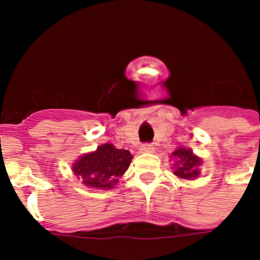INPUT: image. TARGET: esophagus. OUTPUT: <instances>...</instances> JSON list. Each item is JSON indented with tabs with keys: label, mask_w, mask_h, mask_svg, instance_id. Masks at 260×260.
I'll return each mask as SVG.
<instances>
[{
	"label": "esophagus",
	"mask_w": 260,
	"mask_h": 260,
	"mask_svg": "<svg viewBox=\"0 0 260 260\" xmlns=\"http://www.w3.org/2000/svg\"><path fill=\"white\" fill-rule=\"evenodd\" d=\"M139 150H141V152H143V153H150V152H153V150H155V148H153V146L151 143H144V144H142Z\"/></svg>",
	"instance_id": "1"
}]
</instances>
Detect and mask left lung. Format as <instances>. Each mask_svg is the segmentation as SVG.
Wrapping results in <instances>:
<instances>
[{
  "instance_id": "8db88e82",
  "label": "left lung",
  "mask_w": 260,
  "mask_h": 260,
  "mask_svg": "<svg viewBox=\"0 0 260 260\" xmlns=\"http://www.w3.org/2000/svg\"><path fill=\"white\" fill-rule=\"evenodd\" d=\"M172 156L177 158L176 169L174 174L180 178L185 180H192L199 174L198 167L201 165V160L195 155H192L191 150H186V148H178L172 153Z\"/></svg>"
}]
</instances>
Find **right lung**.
Instances as JSON below:
<instances>
[{
  "instance_id": "obj_1",
  "label": "right lung",
  "mask_w": 260,
  "mask_h": 260,
  "mask_svg": "<svg viewBox=\"0 0 260 260\" xmlns=\"http://www.w3.org/2000/svg\"><path fill=\"white\" fill-rule=\"evenodd\" d=\"M133 155L126 150H117L112 144H103L92 153L84 155L73 165L78 178L89 187L110 189L118 182L132 162Z\"/></svg>"
}]
</instances>
